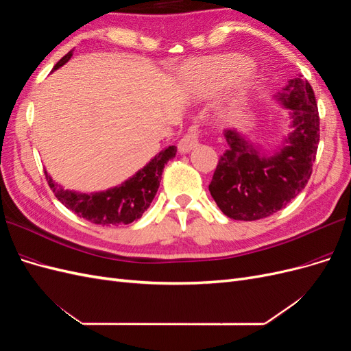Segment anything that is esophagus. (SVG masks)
Instances as JSON below:
<instances>
[{"label":"esophagus","mask_w":351,"mask_h":351,"mask_svg":"<svg viewBox=\"0 0 351 351\" xmlns=\"http://www.w3.org/2000/svg\"><path fill=\"white\" fill-rule=\"evenodd\" d=\"M199 145V134L196 130L190 132L189 134L183 136L182 139H180L178 142V151L180 154H187L192 149H195V147Z\"/></svg>","instance_id":"34e87169"}]
</instances>
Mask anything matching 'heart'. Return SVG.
Here are the masks:
<instances>
[{
	"instance_id": "1",
	"label": "heart",
	"mask_w": 351,
	"mask_h": 351,
	"mask_svg": "<svg viewBox=\"0 0 351 351\" xmlns=\"http://www.w3.org/2000/svg\"><path fill=\"white\" fill-rule=\"evenodd\" d=\"M252 64L247 58L241 56H224L206 61L189 62L186 66V79L189 83V90L195 97L209 98L226 89L232 82L244 76ZM250 88L249 83H243L241 95L236 101L239 104L243 99V95Z\"/></svg>"
}]
</instances>
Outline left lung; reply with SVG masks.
<instances>
[{
  "instance_id": "1",
  "label": "left lung",
  "mask_w": 351,
  "mask_h": 351,
  "mask_svg": "<svg viewBox=\"0 0 351 351\" xmlns=\"http://www.w3.org/2000/svg\"><path fill=\"white\" fill-rule=\"evenodd\" d=\"M274 98L290 110L293 129L274 155H262L237 130L224 132L228 149L219 158L209 192L228 218H267L290 204L311 178L319 145L311 83L302 76L291 79Z\"/></svg>"
}]
</instances>
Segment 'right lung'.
Here are the masks:
<instances>
[{
    "mask_svg": "<svg viewBox=\"0 0 351 351\" xmlns=\"http://www.w3.org/2000/svg\"><path fill=\"white\" fill-rule=\"evenodd\" d=\"M71 56L73 49L57 62L54 70L64 66ZM176 154L177 147L168 146L167 149L155 155L149 164L139 169L132 178L125 180L123 184L99 193L86 195L71 192V190H66L57 184L47 171L45 177L56 197L77 217L99 226L130 224V222L139 219L152 204L159 183H161L164 167L169 159L176 156Z\"/></svg>",
    "mask_w": 351,
    "mask_h": 351,
    "instance_id": "1",
    "label": "right lung"
}]
</instances>
